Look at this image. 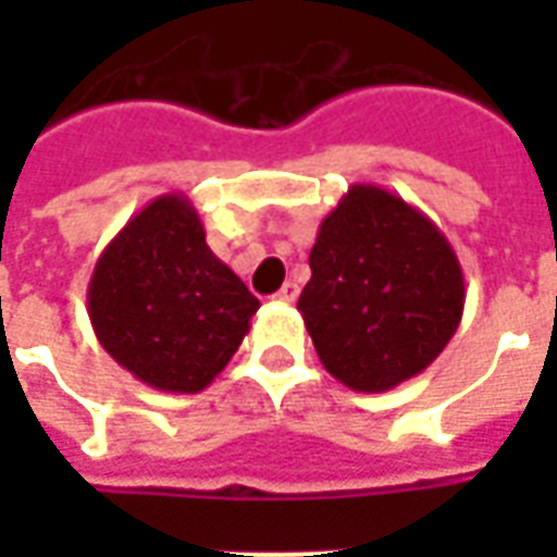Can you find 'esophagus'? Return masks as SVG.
<instances>
[{
	"label": "esophagus",
	"instance_id": "esophagus-1",
	"mask_svg": "<svg viewBox=\"0 0 557 557\" xmlns=\"http://www.w3.org/2000/svg\"><path fill=\"white\" fill-rule=\"evenodd\" d=\"M274 298H277V301L292 304V301H295V298H298V283H292V280H286V283L280 286V292H277V295H274Z\"/></svg>",
	"mask_w": 557,
	"mask_h": 557
}]
</instances>
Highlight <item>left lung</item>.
Returning a JSON list of instances; mask_svg holds the SVG:
<instances>
[{
    "mask_svg": "<svg viewBox=\"0 0 557 557\" xmlns=\"http://www.w3.org/2000/svg\"><path fill=\"white\" fill-rule=\"evenodd\" d=\"M298 298L327 373L382 394L423 373L462 322L466 277L444 232L379 184H351L319 223Z\"/></svg>",
    "mask_w": 557,
    "mask_h": 557,
    "instance_id": "left-lung-1",
    "label": "left lung"
}]
</instances>
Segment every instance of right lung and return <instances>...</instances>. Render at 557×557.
I'll return each mask as SVG.
<instances>
[{"instance_id": "1", "label": "right lung", "mask_w": 557, "mask_h": 557, "mask_svg": "<svg viewBox=\"0 0 557 557\" xmlns=\"http://www.w3.org/2000/svg\"><path fill=\"white\" fill-rule=\"evenodd\" d=\"M95 337L122 370L166 394L206 391L250 331V289L206 244L184 194H163L103 247L89 280Z\"/></svg>"}]
</instances>
